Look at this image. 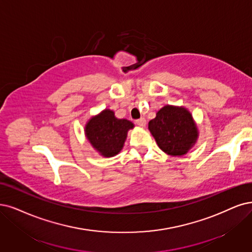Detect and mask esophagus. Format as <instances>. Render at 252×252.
I'll return each mask as SVG.
<instances>
[{
    "mask_svg": "<svg viewBox=\"0 0 252 252\" xmlns=\"http://www.w3.org/2000/svg\"><path fill=\"white\" fill-rule=\"evenodd\" d=\"M136 124H137L139 126L143 127V126H145V125H146V120H145V118L141 117L140 119H137V120H136Z\"/></svg>",
    "mask_w": 252,
    "mask_h": 252,
    "instance_id": "34e87169",
    "label": "esophagus"
}]
</instances>
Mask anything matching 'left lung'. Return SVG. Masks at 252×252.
<instances>
[{
    "instance_id": "left-lung-1",
    "label": "left lung",
    "mask_w": 252,
    "mask_h": 252,
    "mask_svg": "<svg viewBox=\"0 0 252 252\" xmlns=\"http://www.w3.org/2000/svg\"><path fill=\"white\" fill-rule=\"evenodd\" d=\"M148 129L166 155L183 157L196 144L199 136L191 112L183 106L166 105L148 123Z\"/></svg>"
}]
</instances>
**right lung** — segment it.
<instances>
[{
	"label": "right lung",
	"instance_id": "1",
	"mask_svg": "<svg viewBox=\"0 0 252 252\" xmlns=\"http://www.w3.org/2000/svg\"><path fill=\"white\" fill-rule=\"evenodd\" d=\"M135 125L126 118H117L114 111L102 110L88 119L84 133L91 146L104 158L118 155L124 148L127 132Z\"/></svg>",
	"mask_w": 252,
	"mask_h": 252
}]
</instances>
